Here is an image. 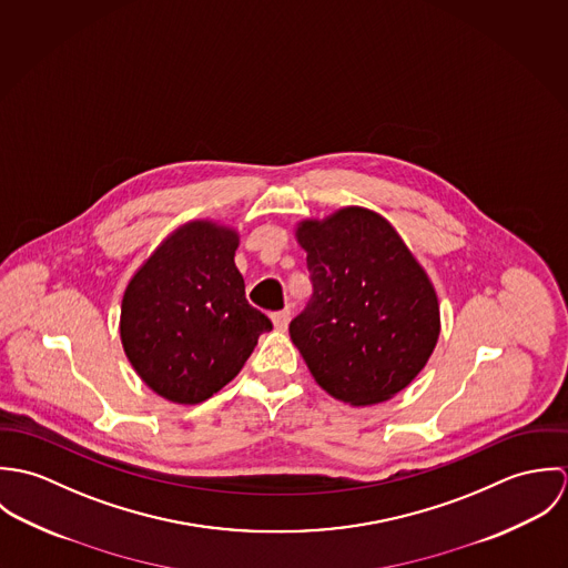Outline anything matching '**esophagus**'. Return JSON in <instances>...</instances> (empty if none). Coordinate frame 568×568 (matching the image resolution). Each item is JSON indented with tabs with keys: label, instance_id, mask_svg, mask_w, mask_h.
<instances>
[{
	"label": "esophagus",
	"instance_id": "1",
	"mask_svg": "<svg viewBox=\"0 0 568 568\" xmlns=\"http://www.w3.org/2000/svg\"><path fill=\"white\" fill-rule=\"evenodd\" d=\"M271 320H273V325H275L277 329H286V325L291 322V311H288V308L277 311V313L271 315Z\"/></svg>",
	"mask_w": 568,
	"mask_h": 568
}]
</instances>
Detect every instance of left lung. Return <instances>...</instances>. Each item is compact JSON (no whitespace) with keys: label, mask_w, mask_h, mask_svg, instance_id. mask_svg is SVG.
Masks as SVG:
<instances>
[{"label":"left lung","mask_w":568,"mask_h":568,"mask_svg":"<svg viewBox=\"0 0 568 568\" xmlns=\"http://www.w3.org/2000/svg\"><path fill=\"white\" fill-rule=\"evenodd\" d=\"M313 295L291 338L325 392L349 405L383 403L419 374L437 336L433 284L378 214L345 207L297 230Z\"/></svg>","instance_id":"8db88e82"}]
</instances>
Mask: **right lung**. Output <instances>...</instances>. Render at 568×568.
<instances>
[{
  "instance_id": "add662e5",
  "label": "right lung",
  "mask_w": 568,
  "mask_h": 568,
  "mask_svg": "<svg viewBox=\"0 0 568 568\" xmlns=\"http://www.w3.org/2000/svg\"><path fill=\"white\" fill-rule=\"evenodd\" d=\"M236 248L232 230L190 223L149 257L124 293V352L165 400L196 405L214 396L273 327L244 297Z\"/></svg>"
}]
</instances>
